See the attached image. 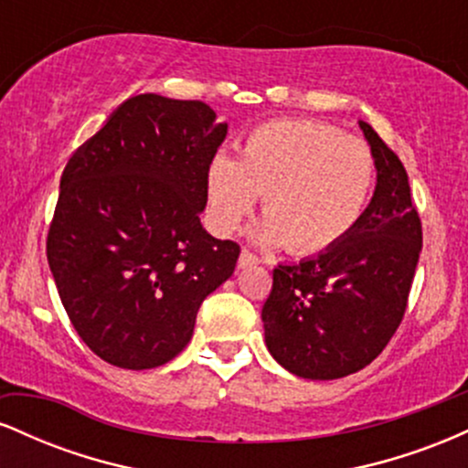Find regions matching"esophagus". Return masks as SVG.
<instances>
[{
  "mask_svg": "<svg viewBox=\"0 0 468 468\" xmlns=\"http://www.w3.org/2000/svg\"><path fill=\"white\" fill-rule=\"evenodd\" d=\"M255 264H260V260H257L255 255H252L250 250H241L239 252V260H238V266L239 268H249V266H255Z\"/></svg>",
  "mask_w": 468,
  "mask_h": 468,
  "instance_id": "obj_1",
  "label": "esophagus"
}]
</instances>
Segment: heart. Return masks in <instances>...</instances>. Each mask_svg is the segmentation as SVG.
Instances as JSON below:
<instances>
[{
	"label": "heart",
	"instance_id": "obj_1",
	"mask_svg": "<svg viewBox=\"0 0 468 468\" xmlns=\"http://www.w3.org/2000/svg\"><path fill=\"white\" fill-rule=\"evenodd\" d=\"M372 149L319 121H272L239 144L238 160L219 154L207 171L213 227L233 233L264 193L261 244L297 255L330 250L356 229L372 200Z\"/></svg>",
	"mask_w": 468,
	"mask_h": 468
}]
</instances>
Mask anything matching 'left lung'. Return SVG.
<instances>
[{
  "label": "left lung",
  "instance_id": "8db88e82",
  "mask_svg": "<svg viewBox=\"0 0 468 468\" xmlns=\"http://www.w3.org/2000/svg\"><path fill=\"white\" fill-rule=\"evenodd\" d=\"M376 160V189L356 229L330 250L272 271L266 347L288 372L332 380L385 350L407 308L422 224L407 171L383 138L358 121Z\"/></svg>",
  "mask_w": 468,
  "mask_h": 468
}]
</instances>
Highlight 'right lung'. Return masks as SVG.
<instances>
[{
  "mask_svg": "<svg viewBox=\"0 0 468 468\" xmlns=\"http://www.w3.org/2000/svg\"><path fill=\"white\" fill-rule=\"evenodd\" d=\"M202 101L138 94L68 160L48 264L96 356L152 369L185 350L239 246L202 229L207 171L227 122Z\"/></svg>",
  "mask_w": 468,
  "mask_h": 468,
  "instance_id": "right-lung-1",
  "label": "right lung"
}]
</instances>
